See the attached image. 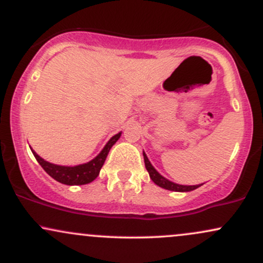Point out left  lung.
<instances>
[{"label": "left lung", "mask_w": 263, "mask_h": 263, "mask_svg": "<svg viewBox=\"0 0 263 263\" xmlns=\"http://www.w3.org/2000/svg\"><path fill=\"white\" fill-rule=\"evenodd\" d=\"M143 158H144V165H146V170L147 172L149 173V177L151 179L155 182L157 185H159L161 188H164V189H168V190H173V192H190V190H194L197 189L198 186L200 185H180V184H176V183H172L170 182L168 179H165L164 177H162L161 174L157 172L155 168H153V165L151 164V162L148 161V158H147L146 153L143 152Z\"/></svg>", "instance_id": "1"}]
</instances>
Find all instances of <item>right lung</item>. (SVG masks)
<instances>
[{
  "mask_svg": "<svg viewBox=\"0 0 263 263\" xmlns=\"http://www.w3.org/2000/svg\"><path fill=\"white\" fill-rule=\"evenodd\" d=\"M121 134L115 135L114 137H111V140L107 142L106 146L104 147V149L99 153V156H96L92 161L85 163V164L75 165V167H64V165H57L53 163H49L44 161L43 158H41L34 151H32L33 155H34L35 159H37L39 164L42 165V168L49 174L50 177L54 178L57 182L66 184V185H81V184H87L92 182L96 177L100 173L101 167L104 165L105 159L108 155V151L111 147L116 143V141L119 140Z\"/></svg>",
  "mask_w": 263,
  "mask_h": 263,
  "instance_id": "obj_1",
  "label": "right lung"
}]
</instances>
